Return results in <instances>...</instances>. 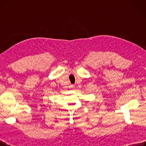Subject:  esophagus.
Listing matches in <instances>:
<instances>
[{
    "instance_id": "34e87169",
    "label": "esophagus",
    "mask_w": 146,
    "mask_h": 146,
    "mask_svg": "<svg viewBox=\"0 0 146 146\" xmlns=\"http://www.w3.org/2000/svg\"><path fill=\"white\" fill-rule=\"evenodd\" d=\"M74 88H75L74 85H73V84H71V86H70V88H71V89H74Z\"/></svg>"
}]
</instances>
